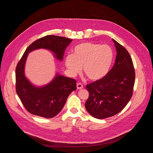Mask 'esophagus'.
<instances>
[{
  "instance_id": "34e87169",
  "label": "esophagus",
  "mask_w": 153,
  "mask_h": 153,
  "mask_svg": "<svg viewBox=\"0 0 153 153\" xmlns=\"http://www.w3.org/2000/svg\"><path fill=\"white\" fill-rule=\"evenodd\" d=\"M77 88L78 90H80V89H82L83 88V85L80 83H77Z\"/></svg>"
}]
</instances>
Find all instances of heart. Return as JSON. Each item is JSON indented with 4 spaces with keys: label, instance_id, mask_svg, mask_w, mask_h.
I'll return each mask as SVG.
<instances>
[{
    "label": "heart",
    "instance_id": "1",
    "mask_svg": "<svg viewBox=\"0 0 153 153\" xmlns=\"http://www.w3.org/2000/svg\"><path fill=\"white\" fill-rule=\"evenodd\" d=\"M113 59L114 52L110 46L83 42L74 48L72 55L66 57L65 63L71 75L79 73L83 66L85 76L92 81H97L108 73Z\"/></svg>",
    "mask_w": 153,
    "mask_h": 153
}]
</instances>
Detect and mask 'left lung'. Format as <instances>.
I'll return each mask as SVG.
<instances>
[{"instance_id":"1","label":"left lung","mask_w":153,"mask_h":153,"mask_svg":"<svg viewBox=\"0 0 153 153\" xmlns=\"http://www.w3.org/2000/svg\"><path fill=\"white\" fill-rule=\"evenodd\" d=\"M117 51L113 67L103 79L86 86L89 97L85 108L92 116L103 119L120 112L133 95L135 70L128 51L113 39Z\"/></svg>"}]
</instances>
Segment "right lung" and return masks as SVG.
Instances as JSON below:
<instances>
[{"instance_id":"add662e5","label":"right lung","mask_w":153,"mask_h":153,"mask_svg":"<svg viewBox=\"0 0 153 153\" xmlns=\"http://www.w3.org/2000/svg\"><path fill=\"white\" fill-rule=\"evenodd\" d=\"M72 39L54 35L40 38L27 48L16 68V90L22 103L31 114L52 118L59 114L70 93L76 90V80L57 74L55 78L43 87L33 85L25 77L24 68L28 53L39 48L51 50L62 60L64 52Z\"/></svg>"}]
</instances>
